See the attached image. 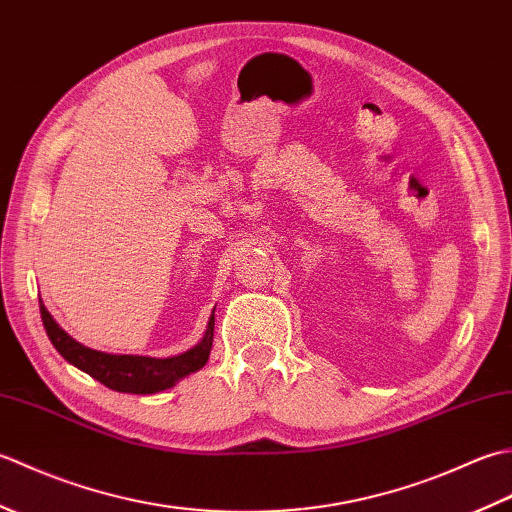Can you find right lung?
<instances>
[{"label":"right lung","instance_id":"obj_1","mask_svg":"<svg viewBox=\"0 0 512 512\" xmlns=\"http://www.w3.org/2000/svg\"><path fill=\"white\" fill-rule=\"evenodd\" d=\"M39 310L43 328H46L54 350H57L65 361L79 367L81 372L90 374L105 387L123 391V394H158V391L173 387L184 376L202 369L206 361H209L213 347V314L209 319V325H206L202 341L198 345H193L191 350L169 358H151L134 354H105L99 350H90V347L74 341L68 332L59 328V323L52 319V314L43 306L41 299Z\"/></svg>","mask_w":512,"mask_h":512}]
</instances>
